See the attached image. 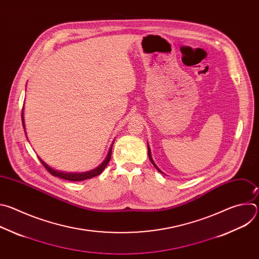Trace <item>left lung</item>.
I'll return each instance as SVG.
<instances>
[{"label": "left lung", "instance_id": "8db88e82", "mask_svg": "<svg viewBox=\"0 0 259 259\" xmlns=\"http://www.w3.org/2000/svg\"><path fill=\"white\" fill-rule=\"evenodd\" d=\"M147 150H149V158H150V160H151V162H152V164H153V165H154V166H155V167H156V169H157V170H158V171H159V172H161V173H163V172H162V171H161V170H160V169H159V168H158V167H157V165H156V164H155V163H154V160H153V158H152V155H151V150H150V147H149V146H147Z\"/></svg>", "mask_w": 259, "mask_h": 259}]
</instances>
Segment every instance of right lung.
Returning <instances> with one entry per match:
<instances>
[{
	"mask_svg": "<svg viewBox=\"0 0 259 259\" xmlns=\"http://www.w3.org/2000/svg\"><path fill=\"white\" fill-rule=\"evenodd\" d=\"M21 118H22V125H23V128H24V120H23V110H22V114H21ZM110 157H112V147H110V150L108 152V155L106 157V159L104 160V162L99 166L97 167L96 169L92 170V171H89L87 173H63V172H59V171H55L53 170L52 168H50L45 162H43L41 159V163L43 164V166L46 168V170L53 176H56V177H59V178H62V179H65V180H69V181H82V180H86V179H89V178H92V177H95L97 175H99L103 169L107 166L109 160H110Z\"/></svg>",
	"mask_w": 259,
	"mask_h": 259,
	"instance_id": "obj_1",
	"label": "right lung"
}]
</instances>
